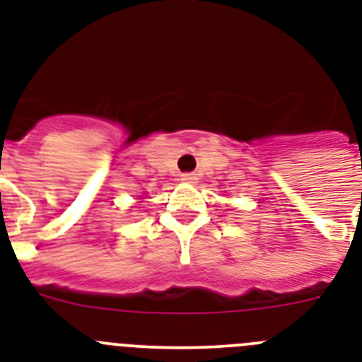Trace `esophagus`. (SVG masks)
Instances as JSON below:
<instances>
[{
    "mask_svg": "<svg viewBox=\"0 0 362 362\" xmlns=\"http://www.w3.org/2000/svg\"><path fill=\"white\" fill-rule=\"evenodd\" d=\"M195 178H197L195 173H182V180L193 182V180H195Z\"/></svg>",
    "mask_w": 362,
    "mask_h": 362,
    "instance_id": "esophagus-1",
    "label": "esophagus"
}]
</instances>
